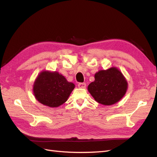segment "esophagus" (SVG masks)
Masks as SVG:
<instances>
[{"label":"esophagus","mask_w":157,"mask_h":157,"mask_svg":"<svg viewBox=\"0 0 157 157\" xmlns=\"http://www.w3.org/2000/svg\"><path fill=\"white\" fill-rule=\"evenodd\" d=\"M86 84L84 83V82H80V83L78 84V86L79 88H84L86 87Z\"/></svg>","instance_id":"obj_1"}]
</instances>
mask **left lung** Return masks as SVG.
<instances>
[{
    "mask_svg": "<svg viewBox=\"0 0 157 157\" xmlns=\"http://www.w3.org/2000/svg\"><path fill=\"white\" fill-rule=\"evenodd\" d=\"M95 80L88 90L95 100L105 105L118 102L126 94L128 84L119 70L112 67L95 74Z\"/></svg>",
    "mask_w": 157,
    "mask_h": 157,
    "instance_id": "obj_1",
    "label": "left lung"
}]
</instances>
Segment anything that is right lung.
I'll return each instance as SVG.
<instances>
[{"mask_svg":"<svg viewBox=\"0 0 157 157\" xmlns=\"http://www.w3.org/2000/svg\"><path fill=\"white\" fill-rule=\"evenodd\" d=\"M75 88L63 75L57 72L43 71L36 78L33 86L36 99L42 104L57 107L66 101Z\"/></svg>","mask_w":157,"mask_h":157,"instance_id":"add662e5","label":"right lung"}]
</instances>
